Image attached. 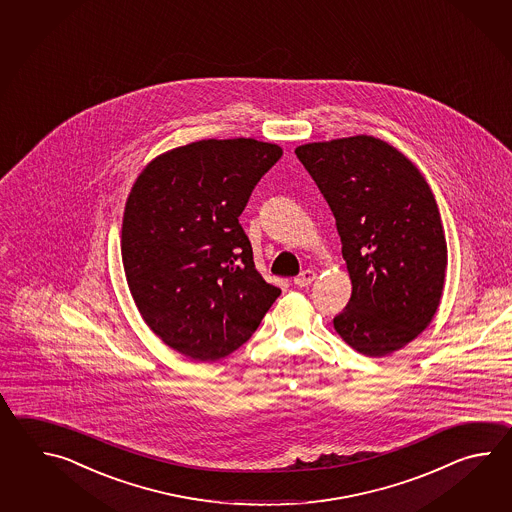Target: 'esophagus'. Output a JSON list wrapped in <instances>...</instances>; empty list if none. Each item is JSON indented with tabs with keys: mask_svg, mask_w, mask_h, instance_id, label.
<instances>
[{
	"mask_svg": "<svg viewBox=\"0 0 512 512\" xmlns=\"http://www.w3.org/2000/svg\"><path fill=\"white\" fill-rule=\"evenodd\" d=\"M316 280V272L313 269H305L304 272H300L296 278H294V285L298 287H307Z\"/></svg>",
	"mask_w": 512,
	"mask_h": 512,
	"instance_id": "obj_1",
	"label": "esophagus"
}]
</instances>
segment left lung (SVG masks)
<instances>
[{
  "label": "left lung",
  "mask_w": 512,
  "mask_h": 512,
  "mask_svg": "<svg viewBox=\"0 0 512 512\" xmlns=\"http://www.w3.org/2000/svg\"><path fill=\"white\" fill-rule=\"evenodd\" d=\"M296 157L337 219L351 280L340 338L381 359L419 337L441 304L445 230L434 194L404 153L371 135L307 142Z\"/></svg>",
  "instance_id": "obj_1"
}]
</instances>
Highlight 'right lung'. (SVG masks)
<instances>
[{"mask_svg":"<svg viewBox=\"0 0 512 512\" xmlns=\"http://www.w3.org/2000/svg\"><path fill=\"white\" fill-rule=\"evenodd\" d=\"M256 139H205L142 168L122 218V265L146 326L188 359L245 344L280 289L254 267L241 229L254 186L282 157Z\"/></svg>","mask_w":512,"mask_h":512,"instance_id":"add662e5","label":"right lung"}]
</instances>
